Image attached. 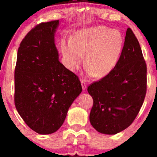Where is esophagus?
<instances>
[{"label": "esophagus", "mask_w": 157, "mask_h": 157, "mask_svg": "<svg viewBox=\"0 0 157 157\" xmlns=\"http://www.w3.org/2000/svg\"><path fill=\"white\" fill-rule=\"evenodd\" d=\"M81 86H82V90H86V87H87V84L85 80H81Z\"/></svg>", "instance_id": "obj_1"}]
</instances>
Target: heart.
I'll return each instance as SVG.
<instances>
[{
  "label": "heart",
  "instance_id": "obj_1",
  "mask_svg": "<svg viewBox=\"0 0 157 157\" xmlns=\"http://www.w3.org/2000/svg\"><path fill=\"white\" fill-rule=\"evenodd\" d=\"M64 65L75 71L85 65L89 75L97 78L107 76L116 67L123 47L120 31L105 26H93L79 30L72 40H63L60 44Z\"/></svg>",
  "mask_w": 157,
  "mask_h": 157
}]
</instances>
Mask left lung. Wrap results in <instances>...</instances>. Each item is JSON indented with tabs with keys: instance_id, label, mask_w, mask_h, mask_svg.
Instances as JSON below:
<instances>
[{
	"instance_id": "left-lung-1",
	"label": "left lung",
	"mask_w": 157,
	"mask_h": 157,
	"mask_svg": "<svg viewBox=\"0 0 157 157\" xmlns=\"http://www.w3.org/2000/svg\"><path fill=\"white\" fill-rule=\"evenodd\" d=\"M146 74L141 47L132 30L128 28L116 67L88 87L94 100L90 122L98 132L116 134L134 122L146 94Z\"/></svg>"
}]
</instances>
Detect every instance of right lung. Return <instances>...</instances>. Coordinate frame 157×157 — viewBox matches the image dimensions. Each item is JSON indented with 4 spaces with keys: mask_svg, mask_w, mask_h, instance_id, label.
<instances>
[{
    "mask_svg": "<svg viewBox=\"0 0 157 157\" xmlns=\"http://www.w3.org/2000/svg\"><path fill=\"white\" fill-rule=\"evenodd\" d=\"M59 21L41 23L20 44L15 71V104L30 128L55 132L82 91L79 78L59 61L55 35Z\"/></svg>",
    "mask_w": 157,
    "mask_h": 157,
    "instance_id": "obj_1",
    "label": "right lung"
}]
</instances>
